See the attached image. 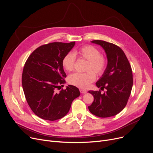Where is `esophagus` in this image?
I'll return each instance as SVG.
<instances>
[{
    "mask_svg": "<svg viewBox=\"0 0 153 153\" xmlns=\"http://www.w3.org/2000/svg\"><path fill=\"white\" fill-rule=\"evenodd\" d=\"M79 91H80V92H81V94H85V93H87V92L86 90H84V89H80Z\"/></svg>",
    "mask_w": 153,
    "mask_h": 153,
    "instance_id": "34e87169",
    "label": "esophagus"
}]
</instances>
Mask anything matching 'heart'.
Wrapping results in <instances>:
<instances>
[{"label": "heart", "instance_id": "heart-1", "mask_svg": "<svg viewBox=\"0 0 153 153\" xmlns=\"http://www.w3.org/2000/svg\"><path fill=\"white\" fill-rule=\"evenodd\" d=\"M77 53L80 57L89 61L85 70L88 71L84 73H76L70 75L68 77L69 84L76 87L85 89L93 82L96 76L103 74L107 66V59L102 55L95 47L91 45L82 46L78 50ZM76 54L73 52H69L65 56L62 61L63 68L68 72H71L74 69L76 63ZM95 73L94 74L93 72Z\"/></svg>", "mask_w": 153, "mask_h": 153}]
</instances>
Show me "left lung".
<instances>
[{"instance_id":"left-lung-1","label":"left lung","mask_w":153,"mask_h":153,"mask_svg":"<svg viewBox=\"0 0 153 153\" xmlns=\"http://www.w3.org/2000/svg\"><path fill=\"white\" fill-rule=\"evenodd\" d=\"M105 50L107 66L102 76L96 82L101 90L106 92L89 91L94 98L88 107L93 115L106 118L116 115L126 106L131 92L133 74L130 64L123 51L119 46L102 40H93Z\"/></svg>"}]
</instances>
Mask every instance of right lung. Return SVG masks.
I'll list each match as a JSON object with an SVG mask.
<instances>
[{"label": "right lung", "mask_w": 153, "mask_h": 153, "mask_svg": "<svg viewBox=\"0 0 153 153\" xmlns=\"http://www.w3.org/2000/svg\"><path fill=\"white\" fill-rule=\"evenodd\" d=\"M74 45L75 42L43 45L30 55L24 66V94L31 110L43 120L54 121L62 118L80 95L78 88L72 85L57 91L66 82L62 59Z\"/></svg>", "instance_id": "right-lung-1"}]
</instances>
